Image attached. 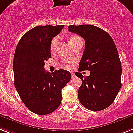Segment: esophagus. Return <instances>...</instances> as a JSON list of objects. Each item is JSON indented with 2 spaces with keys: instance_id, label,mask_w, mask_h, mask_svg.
Instances as JSON below:
<instances>
[{
  "instance_id": "1",
  "label": "esophagus",
  "mask_w": 133,
  "mask_h": 133,
  "mask_svg": "<svg viewBox=\"0 0 133 133\" xmlns=\"http://www.w3.org/2000/svg\"><path fill=\"white\" fill-rule=\"evenodd\" d=\"M71 76H72V78H75V74H74V72H71Z\"/></svg>"
}]
</instances>
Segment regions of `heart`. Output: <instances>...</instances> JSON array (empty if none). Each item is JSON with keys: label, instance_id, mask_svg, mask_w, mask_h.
<instances>
[{"label": "heart", "instance_id": "1", "mask_svg": "<svg viewBox=\"0 0 133 133\" xmlns=\"http://www.w3.org/2000/svg\"><path fill=\"white\" fill-rule=\"evenodd\" d=\"M80 41H82L80 37H78V35H71V36L69 37V42H70V44H71V46H72L73 44H76V42H80ZM57 42H58V39L57 37H54L51 41V43H50V51L51 52H54L55 50V48H56V46H57ZM70 61H63V67L64 68H70Z\"/></svg>", "mask_w": 133, "mask_h": 133}]
</instances>
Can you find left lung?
I'll list each match as a JSON object with an SVG mask.
<instances>
[{"label": "left lung", "mask_w": 133, "mask_h": 133, "mask_svg": "<svg viewBox=\"0 0 133 133\" xmlns=\"http://www.w3.org/2000/svg\"><path fill=\"white\" fill-rule=\"evenodd\" d=\"M68 31L84 39L85 48L78 71L89 70V76L76 72L82 81L78 97L87 109L98 111L112 104L122 86V65L113 39L107 32L91 24L70 25Z\"/></svg>", "instance_id": "8db88e82"}]
</instances>
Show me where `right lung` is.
<instances>
[{
    "label": "right lung",
    "instance_id": "right-lung-1",
    "mask_svg": "<svg viewBox=\"0 0 133 133\" xmlns=\"http://www.w3.org/2000/svg\"><path fill=\"white\" fill-rule=\"evenodd\" d=\"M64 25L37 26L22 37L16 47L13 69L14 85L26 107L38 115L55 111L61 102V89L71 79L65 70H44L51 57L50 43Z\"/></svg>",
    "mask_w": 133,
    "mask_h": 133
}]
</instances>
